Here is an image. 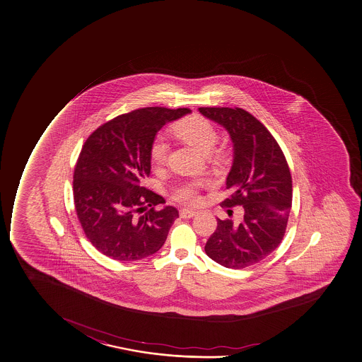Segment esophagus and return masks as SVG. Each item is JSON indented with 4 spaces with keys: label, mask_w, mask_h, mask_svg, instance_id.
Listing matches in <instances>:
<instances>
[{
    "label": "esophagus",
    "mask_w": 362,
    "mask_h": 362,
    "mask_svg": "<svg viewBox=\"0 0 362 362\" xmlns=\"http://www.w3.org/2000/svg\"><path fill=\"white\" fill-rule=\"evenodd\" d=\"M196 216V211H191V209H182L180 211V216L184 219H190L192 216Z\"/></svg>",
    "instance_id": "34e87169"
}]
</instances>
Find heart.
Segmentation results:
<instances>
[{
	"mask_svg": "<svg viewBox=\"0 0 362 362\" xmlns=\"http://www.w3.org/2000/svg\"><path fill=\"white\" fill-rule=\"evenodd\" d=\"M175 134L182 141L187 143L189 146H194L202 154H208L218 139V132L214 125L209 120L197 114L187 117L177 122L175 125ZM168 151H170L168 139L166 134L160 132L155 136L149 146L151 163L154 166L163 165L166 163ZM199 183L197 182L183 184L175 189L173 199L180 204H189V206L197 204L199 199Z\"/></svg>",
	"mask_w": 362,
	"mask_h": 362,
	"instance_id": "1",
	"label": "heart"
}]
</instances>
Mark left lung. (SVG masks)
Returning <instances> with one entry per match:
<instances>
[{"mask_svg": "<svg viewBox=\"0 0 362 362\" xmlns=\"http://www.w3.org/2000/svg\"><path fill=\"white\" fill-rule=\"evenodd\" d=\"M199 113L223 126L233 144L223 206L242 204V223L218 220L204 252L223 267H248L274 252L284 237L293 201V180L281 146L255 117L240 108L201 107Z\"/></svg>", "mask_w": 362, "mask_h": 362, "instance_id": "left-lung-1", "label": "left lung"}]
</instances>
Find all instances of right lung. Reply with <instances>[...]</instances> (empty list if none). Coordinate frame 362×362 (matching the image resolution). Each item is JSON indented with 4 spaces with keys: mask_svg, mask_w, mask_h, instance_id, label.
I'll list each match as a JSON object with an SVG mask.
<instances>
[{
    "mask_svg": "<svg viewBox=\"0 0 362 362\" xmlns=\"http://www.w3.org/2000/svg\"><path fill=\"white\" fill-rule=\"evenodd\" d=\"M190 113L187 108L163 107L132 110L100 126L86 139L74 168V206L86 236L103 255L141 260L166 242L178 209L165 206L144 212L165 199L143 187V179L151 175L153 139L167 122Z\"/></svg>",
    "mask_w": 362,
    "mask_h": 362,
    "instance_id": "obj_1",
    "label": "right lung"
}]
</instances>
